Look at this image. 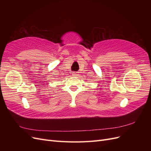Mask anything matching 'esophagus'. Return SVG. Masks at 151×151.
<instances>
[{"instance_id": "34e87169", "label": "esophagus", "mask_w": 151, "mask_h": 151, "mask_svg": "<svg viewBox=\"0 0 151 151\" xmlns=\"http://www.w3.org/2000/svg\"><path fill=\"white\" fill-rule=\"evenodd\" d=\"M72 76H78V73H77V72H74L72 73Z\"/></svg>"}]
</instances>
